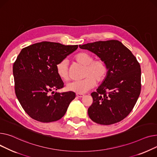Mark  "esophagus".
Returning <instances> with one entry per match:
<instances>
[{"label": "esophagus", "instance_id": "obj_1", "mask_svg": "<svg viewBox=\"0 0 157 157\" xmlns=\"http://www.w3.org/2000/svg\"><path fill=\"white\" fill-rule=\"evenodd\" d=\"M76 95H77V97H78V98H82V97H84V94H79V93H77V94H76Z\"/></svg>", "mask_w": 157, "mask_h": 157}]
</instances>
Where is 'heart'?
I'll list each match as a JSON object with an SVG mask.
<instances>
[{
  "mask_svg": "<svg viewBox=\"0 0 157 157\" xmlns=\"http://www.w3.org/2000/svg\"><path fill=\"white\" fill-rule=\"evenodd\" d=\"M75 61L83 66H85L84 71V79L71 82L67 85L68 90L79 94L86 93L93 88L96 82H102L108 71L107 66L102 59H95L91 54L80 52L75 56ZM58 76L63 80L69 78L68 62L67 59H63L58 62L56 66Z\"/></svg>",
  "mask_w": 157,
  "mask_h": 157,
  "instance_id": "b5f03b06",
  "label": "heart"
}]
</instances>
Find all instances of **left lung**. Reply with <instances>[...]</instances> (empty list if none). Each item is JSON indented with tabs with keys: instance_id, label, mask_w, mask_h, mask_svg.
I'll return each mask as SVG.
<instances>
[{
	"instance_id": "8db88e82",
	"label": "left lung",
	"mask_w": 157,
	"mask_h": 157,
	"mask_svg": "<svg viewBox=\"0 0 157 157\" xmlns=\"http://www.w3.org/2000/svg\"><path fill=\"white\" fill-rule=\"evenodd\" d=\"M80 49L96 54L106 63L107 76L96 92L88 115L93 122L111 125L131 113L141 93V71L131 51L117 40L79 45Z\"/></svg>"
}]
</instances>
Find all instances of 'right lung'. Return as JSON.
Returning <instances> with one entry per match:
<instances>
[{
	"instance_id": "add662e5",
	"label": "right lung",
	"mask_w": 157,
	"mask_h": 157,
	"mask_svg": "<svg viewBox=\"0 0 157 157\" xmlns=\"http://www.w3.org/2000/svg\"><path fill=\"white\" fill-rule=\"evenodd\" d=\"M77 48L78 45L45 41L21 51L13 64L14 90L22 108L32 118L48 123L57 121L65 114L75 93H50L64 87L57 74V63Z\"/></svg>"
}]
</instances>
